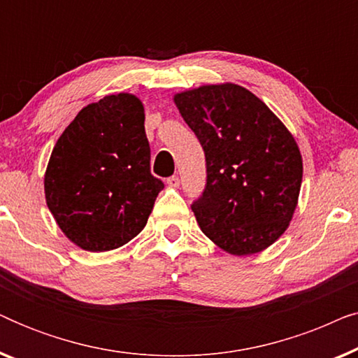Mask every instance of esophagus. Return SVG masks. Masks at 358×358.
Segmentation results:
<instances>
[{
  "label": "esophagus",
  "mask_w": 358,
  "mask_h": 358,
  "mask_svg": "<svg viewBox=\"0 0 358 358\" xmlns=\"http://www.w3.org/2000/svg\"><path fill=\"white\" fill-rule=\"evenodd\" d=\"M179 184H180V180L178 176H171V178H168L169 187H179Z\"/></svg>",
  "instance_id": "obj_1"
}]
</instances>
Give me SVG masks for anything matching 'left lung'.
<instances>
[{"label": "left lung", "mask_w": 358, "mask_h": 358, "mask_svg": "<svg viewBox=\"0 0 358 358\" xmlns=\"http://www.w3.org/2000/svg\"><path fill=\"white\" fill-rule=\"evenodd\" d=\"M174 102L207 163V184L192 203L200 229L233 256L264 251L285 233L298 203L303 161L293 135L233 83L179 92Z\"/></svg>", "instance_id": "left-lung-1"}]
</instances>
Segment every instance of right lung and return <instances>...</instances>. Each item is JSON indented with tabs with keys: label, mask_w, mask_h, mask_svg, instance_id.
I'll list each match as a JSON object with an SVG mask.
<instances>
[{
	"label": "right lung",
	"mask_w": 358,
	"mask_h": 358,
	"mask_svg": "<svg viewBox=\"0 0 358 358\" xmlns=\"http://www.w3.org/2000/svg\"><path fill=\"white\" fill-rule=\"evenodd\" d=\"M150 158L138 97L119 92L83 107L58 138L43 179L48 210L65 236L91 252L134 239L164 187Z\"/></svg>",
	"instance_id": "right-lung-1"
}]
</instances>
